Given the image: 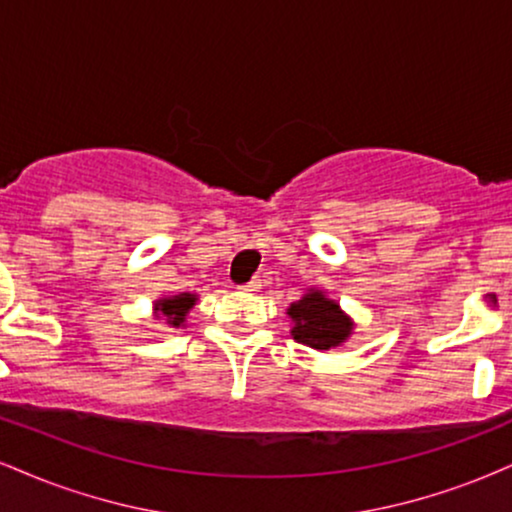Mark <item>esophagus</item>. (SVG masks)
Returning a JSON list of instances; mask_svg holds the SVG:
<instances>
[{"label":"esophagus","instance_id":"esophagus-1","mask_svg":"<svg viewBox=\"0 0 512 512\" xmlns=\"http://www.w3.org/2000/svg\"><path fill=\"white\" fill-rule=\"evenodd\" d=\"M242 289V292H249V294H254V292H258V289H261V280H251L249 285H242L239 287Z\"/></svg>","mask_w":512,"mask_h":512}]
</instances>
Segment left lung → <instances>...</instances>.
I'll use <instances>...</instances> for the list:
<instances>
[{"label": "left lung", "instance_id": "obj_1", "mask_svg": "<svg viewBox=\"0 0 512 512\" xmlns=\"http://www.w3.org/2000/svg\"><path fill=\"white\" fill-rule=\"evenodd\" d=\"M287 313L294 320V339L311 349L323 351L339 346L353 330L351 320L334 301L325 299L323 292H308L304 299L289 306Z\"/></svg>", "mask_w": 512, "mask_h": 512}]
</instances>
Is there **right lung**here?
I'll use <instances>...</instances> for the list:
<instances>
[{"label":"right lung","mask_w":512,"mask_h":512,"mask_svg":"<svg viewBox=\"0 0 512 512\" xmlns=\"http://www.w3.org/2000/svg\"><path fill=\"white\" fill-rule=\"evenodd\" d=\"M192 306H194V294H180V296H173V299H163L156 304V308L166 315L168 325L173 327H180L185 323V313Z\"/></svg>","instance_id":"add662e5"}]
</instances>
